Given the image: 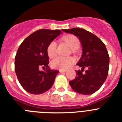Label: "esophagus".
Instances as JSON below:
<instances>
[{
  "label": "esophagus",
  "mask_w": 122,
  "mask_h": 122,
  "mask_svg": "<svg viewBox=\"0 0 122 122\" xmlns=\"http://www.w3.org/2000/svg\"><path fill=\"white\" fill-rule=\"evenodd\" d=\"M60 73H65V72H66V70H59Z\"/></svg>",
  "instance_id": "34e87169"
}]
</instances>
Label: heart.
<instances>
[{
	"label": "heart",
	"instance_id": "b5f03b06",
	"mask_svg": "<svg viewBox=\"0 0 122 122\" xmlns=\"http://www.w3.org/2000/svg\"><path fill=\"white\" fill-rule=\"evenodd\" d=\"M63 40L69 45L73 50L78 49L80 46V41L77 37L73 35H68L63 38ZM57 43L52 41L49 44L47 48V54L49 57H54L56 54ZM74 59L71 57H62L58 56L51 62L52 67L60 70H66L74 63Z\"/></svg>",
	"mask_w": 122,
	"mask_h": 122
}]
</instances>
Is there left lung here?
Returning <instances> with one entry per match:
<instances>
[{
  "instance_id": "1",
  "label": "left lung",
  "mask_w": 122,
  "mask_h": 122,
  "mask_svg": "<svg viewBox=\"0 0 122 122\" xmlns=\"http://www.w3.org/2000/svg\"><path fill=\"white\" fill-rule=\"evenodd\" d=\"M64 32L77 36L82 46V56L77 63L81 70L76 71V77L69 84L76 92L92 94L100 89L108 74L109 56L105 45L98 37L84 29L73 28ZM84 68L87 70L83 74Z\"/></svg>"
}]
</instances>
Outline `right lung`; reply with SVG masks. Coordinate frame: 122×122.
<instances>
[{
	"label": "right lung",
	"mask_w": 122,
	"mask_h": 122,
	"mask_svg": "<svg viewBox=\"0 0 122 122\" xmlns=\"http://www.w3.org/2000/svg\"><path fill=\"white\" fill-rule=\"evenodd\" d=\"M61 33L60 30L40 29L29 35L19 46L15 56V70L20 84L29 93L41 94L53 85L59 71L49 69L47 48ZM40 67L45 71H40Z\"/></svg>",
	"instance_id": "add662e5"
}]
</instances>
